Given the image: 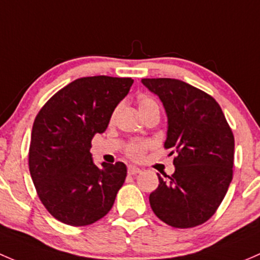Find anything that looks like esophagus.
I'll list each match as a JSON object with an SVG mask.
<instances>
[{
	"label": "esophagus",
	"mask_w": 260,
	"mask_h": 260,
	"mask_svg": "<svg viewBox=\"0 0 260 260\" xmlns=\"http://www.w3.org/2000/svg\"><path fill=\"white\" fill-rule=\"evenodd\" d=\"M127 173H129V175H136V174L141 173V169L138 167H133V165H130V167L127 168Z\"/></svg>",
	"instance_id": "1"
}]
</instances>
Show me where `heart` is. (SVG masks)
<instances>
[{
    "label": "heart",
    "instance_id": "obj_1",
    "mask_svg": "<svg viewBox=\"0 0 260 260\" xmlns=\"http://www.w3.org/2000/svg\"><path fill=\"white\" fill-rule=\"evenodd\" d=\"M139 105V111L140 114L145 115L148 114L149 111L154 110V109H159L156 101L152 100L151 98H148V96H143V98L139 99L138 101ZM116 114V112H115ZM151 146L150 141H130L126 146H125V154H126L127 157L133 160H141L144 156H145L148 149Z\"/></svg>",
    "mask_w": 260,
    "mask_h": 260
}]
</instances>
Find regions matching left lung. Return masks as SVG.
<instances>
[{
  "label": "left lung",
  "mask_w": 260,
  "mask_h": 260,
  "mask_svg": "<svg viewBox=\"0 0 260 260\" xmlns=\"http://www.w3.org/2000/svg\"><path fill=\"white\" fill-rule=\"evenodd\" d=\"M162 101L175 173L149 200L155 215L174 228H194L209 220L233 179L234 135L221 108L209 93L176 79H143Z\"/></svg>",
  "instance_id": "left-lung-1"
}]
</instances>
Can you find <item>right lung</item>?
Listing matches in <instances>:
<instances>
[{"instance_id":"1","label":"right lung","mask_w":260,"mask_h":260,"mask_svg":"<svg viewBox=\"0 0 260 260\" xmlns=\"http://www.w3.org/2000/svg\"><path fill=\"white\" fill-rule=\"evenodd\" d=\"M131 77H81L58 90L37 114L28 168L40 200L63 224L85 226L110 211L126 178V165L91 157V140L103 134Z\"/></svg>"}]
</instances>
